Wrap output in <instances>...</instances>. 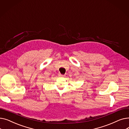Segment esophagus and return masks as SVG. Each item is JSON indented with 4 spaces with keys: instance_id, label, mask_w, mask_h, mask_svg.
<instances>
[{
    "instance_id": "1",
    "label": "esophagus",
    "mask_w": 129,
    "mask_h": 129,
    "mask_svg": "<svg viewBox=\"0 0 129 129\" xmlns=\"http://www.w3.org/2000/svg\"><path fill=\"white\" fill-rule=\"evenodd\" d=\"M58 76V77H64V75H62V74H59Z\"/></svg>"
}]
</instances>
